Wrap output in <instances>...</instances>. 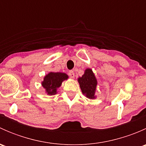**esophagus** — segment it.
<instances>
[{
  "label": "esophagus",
  "mask_w": 146,
  "mask_h": 146,
  "mask_svg": "<svg viewBox=\"0 0 146 146\" xmlns=\"http://www.w3.org/2000/svg\"><path fill=\"white\" fill-rule=\"evenodd\" d=\"M68 75L69 76H70L71 78H73L75 77V74H74V72L73 71V70H70V71H69L68 73Z\"/></svg>",
  "instance_id": "1"
}]
</instances>
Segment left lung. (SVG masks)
<instances>
[{"label": "left lung", "mask_w": 146, "mask_h": 146, "mask_svg": "<svg viewBox=\"0 0 146 146\" xmlns=\"http://www.w3.org/2000/svg\"><path fill=\"white\" fill-rule=\"evenodd\" d=\"M80 89L83 95L89 99H95L98 81L92 69L87 68L82 77L78 78Z\"/></svg>", "instance_id": "1"}]
</instances>
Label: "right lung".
<instances>
[{
  "mask_svg": "<svg viewBox=\"0 0 146 146\" xmlns=\"http://www.w3.org/2000/svg\"><path fill=\"white\" fill-rule=\"evenodd\" d=\"M68 76L64 73L50 72L45 76L42 85L48 95H54L57 93V89L61 85L64 80H67Z\"/></svg>",
  "mask_w": 146,
  "mask_h": 146,
  "instance_id": "obj_1",
  "label": "right lung"
}]
</instances>
